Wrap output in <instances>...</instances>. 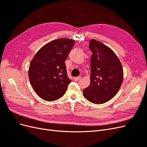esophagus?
<instances>
[{"mask_svg": "<svg viewBox=\"0 0 147 147\" xmlns=\"http://www.w3.org/2000/svg\"><path fill=\"white\" fill-rule=\"evenodd\" d=\"M81 77H75L74 79V80L75 81H78L79 80H80L81 79Z\"/></svg>", "mask_w": 147, "mask_h": 147, "instance_id": "obj_1", "label": "esophagus"}]
</instances>
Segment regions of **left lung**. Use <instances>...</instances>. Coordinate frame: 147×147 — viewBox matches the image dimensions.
<instances>
[{
	"label": "left lung",
	"mask_w": 147,
	"mask_h": 147,
	"mask_svg": "<svg viewBox=\"0 0 147 147\" xmlns=\"http://www.w3.org/2000/svg\"><path fill=\"white\" fill-rule=\"evenodd\" d=\"M91 57L90 84L83 90L90 102L101 104L117 94L123 80V70L115 53L107 46L94 39L90 42Z\"/></svg>",
	"instance_id": "8db88e82"
}]
</instances>
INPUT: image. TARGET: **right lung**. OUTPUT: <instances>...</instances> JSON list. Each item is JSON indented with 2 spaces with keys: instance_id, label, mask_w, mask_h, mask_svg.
I'll use <instances>...</instances> for the list:
<instances>
[{
  "instance_id": "add662e5",
  "label": "right lung",
  "mask_w": 147,
  "mask_h": 147,
  "mask_svg": "<svg viewBox=\"0 0 147 147\" xmlns=\"http://www.w3.org/2000/svg\"><path fill=\"white\" fill-rule=\"evenodd\" d=\"M74 40L60 38L47 43L35 54L29 68V78L34 91L42 99L54 101L63 97L71 82L65 61Z\"/></svg>"
}]
</instances>
